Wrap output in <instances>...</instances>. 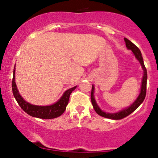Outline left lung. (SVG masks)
<instances>
[{
	"label": "left lung",
	"instance_id": "obj_1",
	"mask_svg": "<svg viewBox=\"0 0 158 158\" xmlns=\"http://www.w3.org/2000/svg\"><path fill=\"white\" fill-rule=\"evenodd\" d=\"M125 41H126V45L127 48L131 50L133 53L135 54V57L137 58V59L139 61V63L141 64L142 68L143 70V80H142V86H141V90L140 94H139V97H137V99H136V101L131 106H129L128 108H126L125 110H121V111L118 112V113L116 114H106L105 112H103L100 108H99V106H97V102H96L95 99L94 97V86L92 85V89H91V94H90V99H91L92 105L95 110V111L99 114V116H102L103 117H106L108 119H121L125 118V117L128 116L129 114H131L132 112H134L137 109L138 107L140 106V104L143 102L145 97H146V82H147V71H146V68L145 67L144 63H143L142 54H141L140 50H139V48L136 46L135 44H134L131 41H129L128 39H127L126 38L124 39Z\"/></svg>",
	"mask_w": 158,
	"mask_h": 158
}]
</instances>
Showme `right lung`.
Returning <instances> with one entry per match:
<instances>
[{
  "label": "right lung",
  "mask_w": 158,
  "mask_h": 158,
  "mask_svg": "<svg viewBox=\"0 0 158 158\" xmlns=\"http://www.w3.org/2000/svg\"><path fill=\"white\" fill-rule=\"evenodd\" d=\"M15 70H13V78H12V93H13L14 97L15 98L16 101L19 103L22 109L28 114L29 115L32 117H37L40 119H53L59 117L64 112L66 109V106H68L69 98H70V94L72 93L73 90H75L77 86L73 88H70L68 90L64 92L61 98L56 102L55 104L52 106H33V105L30 104V103L25 102L23 99V98L21 97L20 94L19 93L15 81Z\"/></svg>",
  "instance_id": "right-lung-1"
}]
</instances>
